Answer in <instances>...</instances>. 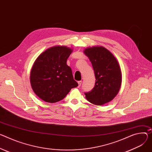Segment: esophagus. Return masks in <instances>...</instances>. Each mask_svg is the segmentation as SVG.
Here are the masks:
<instances>
[{
  "label": "esophagus",
  "mask_w": 152,
  "mask_h": 152,
  "mask_svg": "<svg viewBox=\"0 0 152 152\" xmlns=\"http://www.w3.org/2000/svg\"><path fill=\"white\" fill-rule=\"evenodd\" d=\"M77 83H78V87H80L82 84V81H78Z\"/></svg>",
  "instance_id": "obj_1"
}]
</instances>
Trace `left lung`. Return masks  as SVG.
Masks as SVG:
<instances>
[{
	"instance_id": "1",
	"label": "left lung",
	"mask_w": 152,
	"mask_h": 152,
	"mask_svg": "<svg viewBox=\"0 0 152 152\" xmlns=\"http://www.w3.org/2000/svg\"><path fill=\"white\" fill-rule=\"evenodd\" d=\"M84 53L92 64L96 77L94 88L85 93L86 99L97 105L112 101L118 94L122 82V72L117 59L102 46L88 47Z\"/></svg>"
}]
</instances>
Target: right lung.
I'll return each mask as SVG.
<instances>
[{"label":"right lung","mask_w":152,"mask_h":152,"mask_svg":"<svg viewBox=\"0 0 152 152\" xmlns=\"http://www.w3.org/2000/svg\"><path fill=\"white\" fill-rule=\"evenodd\" d=\"M73 49L66 46L50 47L37 58L30 72L34 93L44 101L54 103L63 99L78 86L66 61Z\"/></svg>","instance_id":"right-lung-1"}]
</instances>
